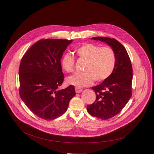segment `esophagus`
Wrapping results in <instances>:
<instances>
[{"label": "esophagus", "mask_w": 154, "mask_h": 154, "mask_svg": "<svg viewBox=\"0 0 154 154\" xmlns=\"http://www.w3.org/2000/svg\"><path fill=\"white\" fill-rule=\"evenodd\" d=\"M75 92H76V93H80V92H81L82 91V88H79V87H76V88H75Z\"/></svg>", "instance_id": "34e87169"}]
</instances>
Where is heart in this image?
I'll list each match as a JSON object with an SVG mask.
<instances>
[{
	"instance_id": "obj_1",
	"label": "heart",
	"mask_w": 154,
	"mask_h": 154,
	"mask_svg": "<svg viewBox=\"0 0 154 154\" xmlns=\"http://www.w3.org/2000/svg\"><path fill=\"white\" fill-rule=\"evenodd\" d=\"M79 57L86 60L85 72L75 73L66 79L68 85L83 87L91 85L94 79L101 82L108 79L114 70L116 56L113 48L109 46L100 47L92 43H85L76 50ZM75 60L69 54L61 58L62 69L66 72L74 70Z\"/></svg>"
}]
</instances>
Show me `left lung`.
<instances>
[{"mask_svg":"<svg viewBox=\"0 0 154 154\" xmlns=\"http://www.w3.org/2000/svg\"><path fill=\"white\" fill-rule=\"evenodd\" d=\"M92 39L107 44L114 51L116 56L112 74L100 84L92 87L96 94V99L87 106L91 116L107 120L118 114L131 97L132 67L125 48L116 39L103 37H92Z\"/></svg>","mask_w":154,"mask_h":154,"instance_id":"8db88e82","label":"left lung"}]
</instances>
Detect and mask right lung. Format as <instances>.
Instances as JSON below:
<instances>
[{
  "label": "right lung",
  "instance_id": "right-lung-1",
  "mask_svg": "<svg viewBox=\"0 0 154 154\" xmlns=\"http://www.w3.org/2000/svg\"><path fill=\"white\" fill-rule=\"evenodd\" d=\"M72 40L41 39L22 57L19 67V94L30 110L46 120L57 118L66 112L75 95L69 85L57 91L63 82L60 60Z\"/></svg>",
  "mask_w": 154,
  "mask_h": 154
}]
</instances>
